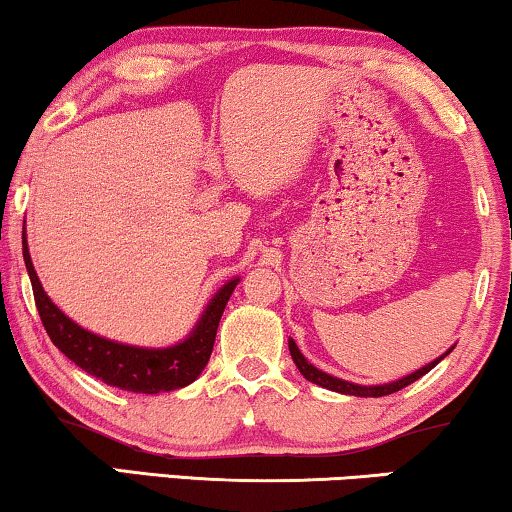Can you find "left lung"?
Returning <instances> with one entry per match:
<instances>
[{
	"mask_svg": "<svg viewBox=\"0 0 512 512\" xmlns=\"http://www.w3.org/2000/svg\"><path fill=\"white\" fill-rule=\"evenodd\" d=\"M289 352H291V359H293V363H296L298 370H300V375H303L305 380H310V382H314V384H319V387H324V389L338 391V394H347V396H361V398H368V396L377 398V396H389V394H394V391H401L403 387H408V384H412V382H415V380H419V377L429 373V370H431L433 366H438V363L443 361L445 356L452 352V349H447V352H445L443 356H438L436 361L426 363L424 368H419V370H415V373H410V375L401 377V380H396V382H389V384H375V387H363V384H354V382L340 380V377H333V375L324 373V370L314 368L312 363L307 361L303 354H300L298 345H296V342H293L291 338H289Z\"/></svg>",
	"mask_w": 512,
	"mask_h": 512,
	"instance_id": "8db88e82",
	"label": "left lung"
}]
</instances>
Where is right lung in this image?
I'll return each instance as SVG.
<instances>
[{"label":"right lung","mask_w":512,"mask_h":512,"mask_svg":"<svg viewBox=\"0 0 512 512\" xmlns=\"http://www.w3.org/2000/svg\"><path fill=\"white\" fill-rule=\"evenodd\" d=\"M23 258L27 275H30L34 303H37L41 324H44L48 338L53 345L74 361L76 366L86 370L88 375H95L109 387H118L135 394H160V391L181 389L205 370L209 356L214 349L216 328H219L221 314L226 310L230 293L235 291L240 277L230 279L216 291V296L209 300V305L202 312L198 324L184 342H177L172 347H132L123 342H114L95 335L74 324L51 298L46 296L41 286L37 270H34L30 249H27V237L23 233Z\"/></svg>","instance_id":"1"}]
</instances>
